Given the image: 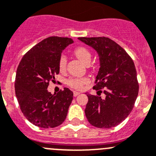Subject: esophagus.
<instances>
[{"instance_id":"34e87169","label":"esophagus","mask_w":156,"mask_h":156,"mask_svg":"<svg viewBox=\"0 0 156 156\" xmlns=\"http://www.w3.org/2000/svg\"><path fill=\"white\" fill-rule=\"evenodd\" d=\"M79 94H80V92H78V91H74V92H73V94H74V96H75V97L78 96Z\"/></svg>"}]
</instances>
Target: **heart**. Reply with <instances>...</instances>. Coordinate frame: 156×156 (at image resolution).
Listing matches in <instances>:
<instances>
[{"label": "heart", "instance_id": "b5f03b06", "mask_svg": "<svg viewBox=\"0 0 156 156\" xmlns=\"http://www.w3.org/2000/svg\"><path fill=\"white\" fill-rule=\"evenodd\" d=\"M74 53H75V56L85 65H87L91 62V52L87 48L80 46V47L75 48ZM66 65L67 58L65 55H62L59 58V62H58V65H59V68L61 71H64L65 69ZM88 82V79L87 78H71L68 79V85L75 89H82L84 85H86Z\"/></svg>", "mask_w": 156, "mask_h": 156}]
</instances>
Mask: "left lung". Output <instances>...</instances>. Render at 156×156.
Returning a JSON list of instances; mask_svg holds the SVG:
<instances>
[{
  "label": "left lung",
  "mask_w": 156,
  "mask_h": 156,
  "mask_svg": "<svg viewBox=\"0 0 156 156\" xmlns=\"http://www.w3.org/2000/svg\"><path fill=\"white\" fill-rule=\"evenodd\" d=\"M98 54L99 71L94 89L98 95L85 93L88 98L85 113L91 125L99 129L118 126L129 116L139 94L135 64L127 52L112 39L105 37H78Z\"/></svg>",
  "instance_id": "8db88e82"
}]
</instances>
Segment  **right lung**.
Wrapping results in <instances>:
<instances>
[{
	"instance_id": "1",
	"label": "right lung",
	"mask_w": 156,
	"mask_h": 156,
	"mask_svg": "<svg viewBox=\"0 0 156 156\" xmlns=\"http://www.w3.org/2000/svg\"><path fill=\"white\" fill-rule=\"evenodd\" d=\"M73 42L68 37H47L30 48L19 63L14 84L16 97L24 115L34 126L55 128L66 119L73 92L65 88L55 95L47 88L59 73L62 51Z\"/></svg>"
}]
</instances>
